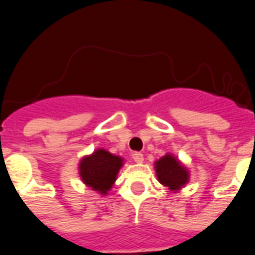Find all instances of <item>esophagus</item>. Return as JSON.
<instances>
[{"label": "esophagus", "instance_id": "esophagus-1", "mask_svg": "<svg viewBox=\"0 0 255 255\" xmlns=\"http://www.w3.org/2000/svg\"><path fill=\"white\" fill-rule=\"evenodd\" d=\"M132 159H134L136 163H141V162L144 161V155L141 154L140 152H135L132 153Z\"/></svg>", "mask_w": 255, "mask_h": 255}]
</instances>
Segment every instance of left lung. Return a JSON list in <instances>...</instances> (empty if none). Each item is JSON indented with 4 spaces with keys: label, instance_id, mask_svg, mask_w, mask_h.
Returning a JSON list of instances; mask_svg holds the SVG:
<instances>
[{
    "label": "left lung",
    "instance_id": "1",
    "mask_svg": "<svg viewBox=\"0 0 255 255\" xmlns=\"http://www.w3.org/2000/svg\"><path fill=\"white\" fill-rule=\"evenodd\" d=\"M154 170L158 181L173 193L184 188L190 177L188 168L170 153L154 162Z\"/></svg>",
    "mask_w": 255,
    "mask_h": 255
}]
</instances>
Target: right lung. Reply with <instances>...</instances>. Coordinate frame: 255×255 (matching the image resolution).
<instances>
[{
	"mask_svg": "<svg viewBox=\"0 0 255 255\" xmlns=\"http://www.w3.org/2000/svg\"><path fill=\"white\" fill-rule=\"evenodd\" d=\"M124 166V158L106 149H97L84 155L79 163V175L88 188L106 195L111 190L117 173Z\"/></svg>",
	"mask_w": 255,
	"mask_h": 255,
	"instance_id": "1",
	"label": "right lung"
}]
</instances>
